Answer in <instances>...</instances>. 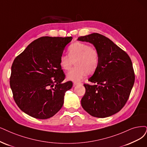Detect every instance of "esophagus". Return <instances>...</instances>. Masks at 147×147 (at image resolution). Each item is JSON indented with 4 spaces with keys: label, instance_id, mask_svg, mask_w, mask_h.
<instances>
[{
    "label": "esophagus",
    "instance_id": "1",
    "mask_svg": "<svg viewBox=\"0 0 147 147\" xmlns=\"http://www.w3.org/2000/svg\"><path fill=\"white\" fill-rule=\"evenodd\" d=\"M73 84H74V86H76V85H78L80 84V82H74Z\"/></svg>",
    "mask_w": 147,
    "mask_h": 147
}]
</instances>
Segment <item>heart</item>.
I'll return each instance as SVG.
<instances>
[{
    "label": "heart",
    "mask_w": 147,
    "mask_h": 147,
    "mask_svg": "<svg viewBox=\"0 0 147 147\" xmlns=\"http://www.w3.org/2000/svg\"><path fill=\"white\" fill-rule=\"evenodd\" d=\"M68 55L62 54L59 64L61 68L68 71L71 69L74 62L76 67L67 73L68 80L78 82L85 76L95 71L99 63V56L97 51L85 43L76 42L68 48Z\"/></svg>",
    "instance_id": "heart-1"
}]
</instances>
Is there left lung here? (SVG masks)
Instances as JSON below:
<instances>
[{
  "mask_svg": "<svg viewBox=\"0 0 147 147\" xmlns=\"http://www.w3.org/2000/svg\"><path fill=\"white\" fill-rule=\"evenodd\" d=\"M78 40L93 44L99 53V63L84 84L82 108L92 116L104 118L120 111L128 99L134 83V73L129 56L107 37L93 33Z\"/></svg>",
  "mask_w": 147,
  "mask_h": 147,
  "instance_id": "8db88e82",
  "label": "left lung"
}]
</instances>
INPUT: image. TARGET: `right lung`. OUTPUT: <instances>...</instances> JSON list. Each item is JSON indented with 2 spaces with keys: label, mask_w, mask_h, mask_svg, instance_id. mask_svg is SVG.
Wrapping results in <instances>:
<instances>
[{
  "label": "right lung",
  "mask_w": 147,
  "mask_h": 147,
  "mask_svg": "<svg viewBox=\"0 0 147 147\" xmlns=\"http://www.w3.org/2000/svg\"><path fill=\"white\" fill-rule=\"evenodd\" d=\"M71 37H42L31 42L16 57L11 67L10 87L20 109L36 119L53 117L61 109L71 81L59 64Z\"/></svg>",
  "instance_id": "obj_1"
}]
</instances>
